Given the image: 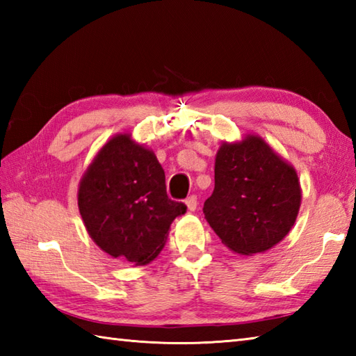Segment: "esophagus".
<instances>
[{
  "label": "esophagus",
  "mask_w": 356,
  "mask_h": 356,
  "mask_svg": "<svg viewBox=\"0 0 356 356\" xmlns=\"http://www.w3.org/2000/svg\"><path fill=\"white\" fill-rule=\"evenodd\" d=\"M197 195H190V197H188L186 200H185V205L188 207V209L190 211H195V208H197Z\"/></svg>",
  "instance_id": "34e87169"
}]
</instances>
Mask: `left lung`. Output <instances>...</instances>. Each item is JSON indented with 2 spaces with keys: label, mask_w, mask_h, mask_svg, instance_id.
<instances>
[{
  "label": "left lung",
  "mask_w": 356,
  "mask_h": 356,
  "mask_svg": "<svg viewBox=\"0 0 356 356\" xmlns=\"http://www.w3.org/2000/svg\"><path fill=\"white\" fill-rule=\"evenodd\" d=\"M214 174V191L203 213L231 251L264 252L286 237L300 209V182L266 142L248 136L238 143H223Z\"/></svg>",
  "instance_id": "obj_1"
}]
</instances>
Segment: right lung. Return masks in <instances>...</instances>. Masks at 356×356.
I'll use <instances>...</instances> for the list:
<instances>
[{
	"instance_id": "right-lung-1",
	"label": "right lung",
	"mask_w": 356,
	"mask_h": 356,
	"mask_svg": "<svg viewBox=\"0 0 356 356\" xmlns=\"http://www.w3.org/2000/svg\"><path fill=\"white\" fill-rule=\"evenodd\" d=\"M78 207L95 243L115 259L147 264L162 251L170 225L185 214L166 194L153 151L119 134L105 143L81 180Z\"/></svg>"
}]
</instances>
